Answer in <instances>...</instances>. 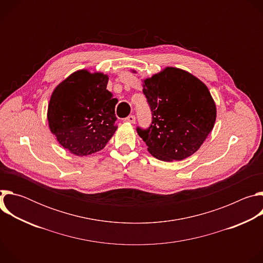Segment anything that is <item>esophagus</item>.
<instances>
[{
    "mask_svg": "<svg viewBox=\"0 0 263 263\" xmlns=\"http://www.w3.org/2000/svg\"><path fill=\"white\" fill-rule=\"evenodd\" d=\"M125 122H128V123H131V124H135L136 122V118L135 116H129L125 119Z\"/></svg>",
    "mask_w": 263,
    "mask_h": 263,
    "instance_id": "obj_1",
    "label": "esophagus"
}]
</instances>
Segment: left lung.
Listing matches in <instances>:
<instances>
[{
    "instance_id": "left-lung-1",
    "label": "left lung",
    "mask_w": 263,
    "mask_h": 263,
    "mask_svg": "<svg viewBox=\"0 0 263 263\" xmlns=\"http://www.w3.org/2000/svg\"><path fill=\"white\" fill-rule=\"evenodd\" d=\"M142 92L152 123L136 131L147 151L162 161L182 160L197 152L216 118L207 86L190 72L166 67L144 80Z\"/></svg>"
}]
</instances>
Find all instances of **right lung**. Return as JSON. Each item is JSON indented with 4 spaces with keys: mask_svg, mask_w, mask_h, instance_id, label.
I'll list each match as a JSON object with an SVG mask.
<instances>
[{
    "mask_svg": "<svg viewBox=\"0 0 263 263\" xmlns=\"http://www.w3.org/2000/svg\"><path fill=\"white\" fill-rule=\"evenodd\" d=\"M108 76L82 69L71 73L53 91L48 121L59 143L77 156L96 153L118 129L117 99L106 87Z\"/></svg>",
    "mask_w": 263,
    "mask_h": 263,
    "instance_id": "1",
    "label": "right lung"
}]
</instances>
